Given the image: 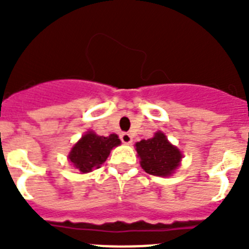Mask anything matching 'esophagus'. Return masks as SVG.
<instances>
[{"mask_svg":"<svg viewBox=\"0 0 249 249\" xmlns=\"http://www.w3.org/2000/svg\"><path fill=\"white\" fill-rule=\"evenodd\" d=\"M121 141H122L123 143L129 144L132 142V136L129 135V133H127V132H124V133L121 135Z\"/></svg>","mask_w":249,"mask_h":249,"instance_id":"obj_1","label":"esophagus"}]
</instances>
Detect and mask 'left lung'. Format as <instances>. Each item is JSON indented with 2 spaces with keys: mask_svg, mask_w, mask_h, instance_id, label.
<instances>
[{
  "mask_svg": "<svg viewBox=\"0 0 249 249\" xmlns=\"http://www.w3.org/2000/svg\"><path fill=\"white\" fill-rule=\"evenodd\" d=\"M136 151L141 160V167L152 176L168 177L175 173L182 160L181 151L160 131L152 138L137 142Z\"/></svg>",
  "mask_w": 249,
  "mask_h": 249,
  "instance_id": "8db88e82",
  "label": "left lung"
}]
</instances>
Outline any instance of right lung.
<instances>
[{"mask_svg": "<svg viewBox=\"0 0 249 249\" xmlns=\"http://www.w3.org/2000/svg\"><path fill=\"white\" fill-rule=\"evenodd\" d=\"M118 144H121V140L114 133L103 137L89 131L72 147L68 160L81 173H89L94 168H100L111 153V149Z\"/></svg>", "mask_w": 249, "mask_h": 249, "instance_id": "add662e5", "label": "right lung"}]
</instances>
